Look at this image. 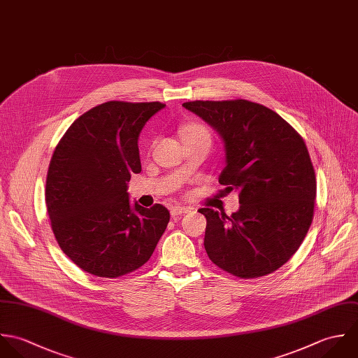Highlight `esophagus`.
Masks as SVG:
<instances>
[{
  "instance_id": "obj_1",
  "label": "esophagus",
  "mask_w": 358,
  "mask_h": 358,
  "mask_svg": "<svg viewBox=\"0 0 358 358\" xmlns=\"http://www.w3.org/2000/svg\"><path fill=\"white\" fill-rule=\"evenodd\" d=\"M188 212H189V209H188V208H182V206H173V208L170 209V213H171V217H177V215H187Z\"/></svg>"
}]
</instances>
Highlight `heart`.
<instances>
[{
	"instance_id": "1",
	"label": "heart",
	"mask_w": 358,
	"mask_h": 358,
	"mask_svg": "<svg viewBox=\"0 0 358 358\" xmlns=\"http://www.w3.org/2000/svg\"><path fill=\"white\" fill-rule=\"evenodd\" d=\"M182 141L185 140H195V138H208L210 140V134L206 127L201 124H188L181 130Z\"/></svg>"
}]
</instances>
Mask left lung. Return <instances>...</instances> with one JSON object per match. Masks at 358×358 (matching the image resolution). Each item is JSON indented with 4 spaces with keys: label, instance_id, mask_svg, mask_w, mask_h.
<instances>
[{
    "label": "left lung",
    "instance_id": "1",
    "mask_svg": "<svg viewBox=\"0 0 358 358\" xmlns=\"http://www.w3.org/2000/svg\"><path fill=\"white\" fill-rule=\"evenodd\" d=\"M182 106L221 137L225 166L218 182L224 195L238 192L241 205L231 215L199 209L206 217L209 259L239 278L274 273L296 253L313 221L317 184L306 143L260 103L194 101Z\"/></svg>",
    "mask_w": 358,
    "mask_h": 358
}]
</instances>
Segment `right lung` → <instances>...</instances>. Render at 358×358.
Returning a JSON list of instances; mask_svg holds the SVG:
<instances>
[{"label": "right lung", "mask_w": 358, "mask_h": 358, "mask_svg": "<svg viewBox=\"0 0 358 358\" xmlns=\"http://www.w3.org/2000/svg\"><path fill=\"white\" fill-rule=\"evenodd\" d=\"M160 102L101 103L73 122L52 155L45 203L54 235L81 270L102 278L136 271L152 256L170 220L162 205L130 202L141 171L138 138Z\"/></svg>", "instance_id": "right-lung-1"}]
</instances>
